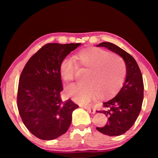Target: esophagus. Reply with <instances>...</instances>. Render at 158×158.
Returning <instances> with one entry per match:
<instances>
[{"instance_id": "34e87169", "label": "esophagus", "mask_w": 158, "mask_h": 158, "mask_svg": "<svg viewBox=\"0 0 158 158\" xmlns=\"http://www.w3.org/2000/svg\"><path fill=\"white\" fill-rule=\"evenodd\" d=\"M85 109H86V110L89 111V113H91V114L95 113V109L92 108V107H90V106H85Z\"/></svg>"}]
</instances>
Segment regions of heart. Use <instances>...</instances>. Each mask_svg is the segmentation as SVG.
<instances>
[{"label": "heart", "instance_id": "1", "mask_svg": "<svg viewBox=\"0 0 158 158\" xmlns=\"http://www.w3.org/2000/svg\"><path fill=\"white\" fill-rule=\"evenodd\" d=\"M77 69L87 71L84 84L66 87L65 95L77 103L86 105L99 96L107 98L119 91L126 76V67L121 58L100 48L89 47L80 51L74 60L65 58L59 65L60 76L64 81L70 82Z\"/></svg>", "mask_w": 158, "mask_h": 158}]
</instances>
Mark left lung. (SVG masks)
<instances>
[{"mask_svg": "<svg viewBox=\"0 0 158 158\" xmlns=\"http://www.w3.org/2000/svg\"><path fill=\"white\" fill-rule=\"evenodd\" d=\"M97 47L107 48L118 54L126 66V78L123 85L114 98L103 103V110L97 112L105 114L108 122L104 127H96L104 135L119 136L132 127L139 114L143 100L142 74L132 56L111 42H102Z\"/></svg>", "mask_w": 158, "mask_h": 158, "instance_id": "obj_1", "label": "left lung"}]
</instances>
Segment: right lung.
Listing matches in <instances>:
<instances>
[{
  "label": "right lung",
  "mask_w": 158,
  "mask_h": 158,
  "mask_svg": "<svg viewBox=\"0 0 158 158\" xmlns=\"http://www.w3.org/2000/svg\"><path fill=\"white\" fill-rule=\"evenodd\" d=\"M81 43L45 44L28 60L21 74L17 107L26 128L36 137L53 140L68 131L73 112L79 107L63 102L59 74L61 61Z\"/></svg>",
  "instance_id": "obj_1"
}]
</instances>
